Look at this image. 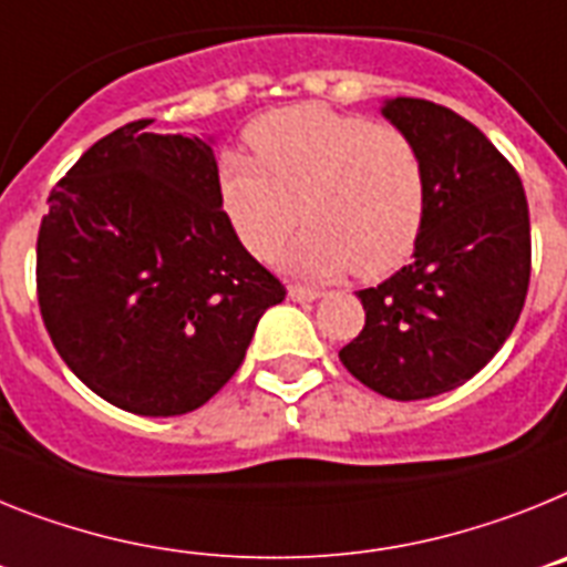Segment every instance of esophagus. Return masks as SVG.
<instances>
[{"label": "esophagus", "instance_id": "obj_1", "mask_svg": "<svg viewBox=\"0 0 567 567\" xmlns=\"http://www.w3.org/2000/svg\"><path fill=\"white\" fill-rule=\"evenodd\" d=\"M288 297L293 299V302H317L322 293L313 288H299V285H293V288H288Z\"/></svg>", "mask_w": 567, "mask_h": 567}]
</instances>
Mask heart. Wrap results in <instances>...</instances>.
<instances>
[{"label":"heart","mask_w":567,"mask_h":567,"mask_svg":"<svg viewBox=\"0 0 567 567\" xmlns=\"http://www.w3.org/2000/svg\"><path fill=\"white\" fill-rule=\"evenodd\" d=\"M254 159L219 162V190L236 236L270 259L297 219L308 228L279 265L297 279H362L405 262L425 223L420 145L393 125L319 102L270 111L248 127ZM300 210H296V205Z\"/></svg>","instance_id":"heart-1"}]
</instances>
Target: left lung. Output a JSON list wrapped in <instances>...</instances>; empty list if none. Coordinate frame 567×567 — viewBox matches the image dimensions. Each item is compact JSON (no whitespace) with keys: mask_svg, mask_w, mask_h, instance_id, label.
<instances>
[{"mask_svg":"<svg viewBox=\"0 0 567 567\" xmlns=\"http://www.w3.org/2000/svg\"><path fill=\"white\" fill-rule=\"evenodd\" d=\"M420 145L427 202L411 265L359 290L365 328L342 365L388 400L465 385L514 331L530 282L522 179L480 127L451 107L396 96L382 107Z\"/></svg>","mask_w":567,"mask_h":567,"instance_id":"obj_1","label":"left lung"}]
</instances>
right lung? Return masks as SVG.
<instances>
[{"label":"right lung","mask_w":567,"mask_h":567,"mask_svg":"<svg viewBox=\"0 0 567 567\" xmlns=\"http://www.w3.org/2000/svg\"><path fill=\"white\" fill-rule=\"evenodd\" d=\"M147 125L116 127L56 182L37 293L53 348L96 396L179 416L243 365L285 285L239 243L210 142Z\"/></svg>","instance_id":"right-lung-1"}]
</instances>
